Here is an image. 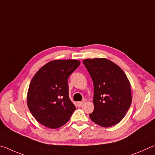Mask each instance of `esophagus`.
Returning <instances> with one entry per match:
<instances>
[{"label":"esophagus","instance_id":"34e87169","mask_svg":"<svg viewBox=\"0 0 155 155\" xmlns=\"http://www.w3.org/2000/svg\"><path fill=\"white\" fill-rule=\"evenodd\" d=\"M83 101H79V102H78L77 103V106L78 107H81V106H82V105H83Z\"/></svg>","mask_w":155,"mask_h":155}]
</instances>
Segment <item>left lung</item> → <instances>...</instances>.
<instances>
[{
    "instance_id": "obj_1",
    "label": "left lung",
    "mask_w": 155,
    "mask_h": 155,
    "mask_svg": "<svg viewBox=\"0 0 155 155\" xmlns=\"http://www.w3.org/2000/svg\"><path fill=\"white\" fill-rule=\"evenodd\" d=\"M83 63L93 80L94 123L110 127L120 122L131 104V86L124 71L105 58L86 59Z\"/></svg>"
}]
</instances>
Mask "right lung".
<instances>
[{"instance_id": "1", "label": "right lung", "mask_w": 155, "mask_h": 155, "mask_svg": "<svg viewBox=\"0 0 155 155\" xmlns=\"http://www.w3.org/2000/svg\"><path fill=\"white\" fill-rule=\"evenodd\" d=\"M77 60H56L38 71L29 85L28 109L43 125L57 129L69 121L75 110L69 99L68 78L79 67Z\"/></svg>"}]
</instances>
